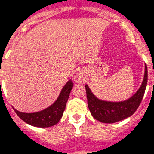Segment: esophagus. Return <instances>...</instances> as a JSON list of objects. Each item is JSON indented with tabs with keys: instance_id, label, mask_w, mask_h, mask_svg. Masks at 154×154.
<instances>
[{
	"instance_id": "34e87169",
	"label": "esophagus",
	"mask_w": 154,
	"mask_h": 154,
	"mask_svg": "<svg viewBox=\"0 0 154 154\" xmlns=\"http://www.w3.org/2000/svg\"><path fill=\"white\" fill-rule=\"evenodd\" d=\"M85 80V76L82 72H78L77 73V74L75 75L74 77V81L77 82V83H81V82H84Z\"/></svg>"
}]
</instances>
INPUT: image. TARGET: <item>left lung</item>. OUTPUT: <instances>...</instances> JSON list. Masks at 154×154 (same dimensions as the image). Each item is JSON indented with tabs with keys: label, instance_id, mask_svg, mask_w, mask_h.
<instances>
[{
	"label": "left lung",
	"instance_id": "8db88e82",
	"mask_svg": "<svg viewBox=\"0 0 154 154\" xmlns=\"http://www.w3.org/2000/svg\"><path fill=\"white\" fill-rule=\"evenodd\" d=\"M148 80L147 66L145 65V74L139 90L130 99L123 102H108L99 99L87 85H85L88 106L92 117L103 123L112 124L131 117L140 105L145 93Z\"/></svg>",
	"mask_w": 154,
	"mask_h": 154
}]
</instances>
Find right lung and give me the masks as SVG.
Listing matches in <instances>:
<instances>
[{
  "label": "right lung",
  "mask_w": 154,
  "mask_h": 154,
  "mask_svg": "<svg viewBox=\"0 0 154 154\" xmlns=\"http://www.w3.org/2000/svg\"><path fill=\"white\" fill-rule=\"evenodd\" d=\"M73 81L69 80L63 88L56 101L52 105L43 110L36 113H22L13 109L23 121L26 123L38 128L51 127L60 121L65 110L67 100L69 99L71 89L73 88Z\"/></svg>",
  "instance_id": "obj_1"
}]
</instances>
